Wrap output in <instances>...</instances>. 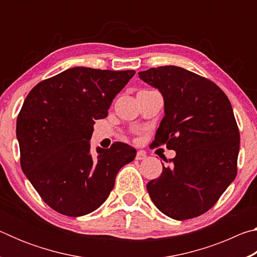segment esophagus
Here are the masks:
<instances>
[{"label":"esophagus","mask_w":257,"mask_h":257,"mask_svg":"<svg viewBox=\"0 0 257 257\" xmlns=\"http://www.w3.org/2000/svg\"><path fill=\"white\" fill-rule=\"evenodd\" d=\"M144 159H146V153L145 152H143V151H138L137 152V154H136V160H144Z\"/></svg>","instance_id":"34e87169"}]
</instances>
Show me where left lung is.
Instances as JSON below:
<instances>
[{
    "mask_svg": "<svg viewBox=\"0 0 257 257\" xmlns=\"http://www.w3.org/2000/svg\"><path fill=\"white\" fill-rule=\"evenodd\" d=\"M139 78L164 98L165 114L152 149L167 145L177 153L147 191L172 219L202 215L237 176L240 135L231 103L212 80L180 67L151 68Z\"/></svg>",
    "mask_w": 257,
    "mask_h": 257,
    "instance_id": "1",
    "label": "left lung"
}]
</instances>
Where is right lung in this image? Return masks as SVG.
Here are the masks:
<instances>
[{"label": "right lung", "instance_id": "obj_1", "mask_svg": "<svg viewBox=\"0 0 257 257\" xmlns=\"http://www.w3.org/2000/svg\"><path fill=\"white\" fill-rule=\"evenodd\" d=\"M135 75L76 67L45 79L26 97L17 119L20 165L43 201L68 216L105 202L116 173L136 150L114 142L90 153L95 120L107 116L113 98Z\"/></svg>", "mask_w": 257, "mask_h": 257}]
</instances>
